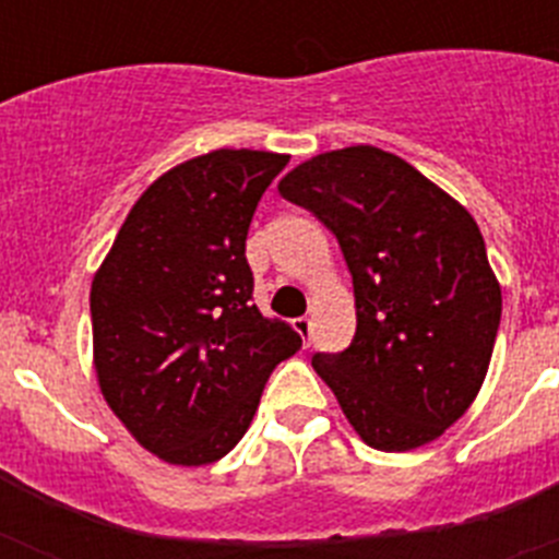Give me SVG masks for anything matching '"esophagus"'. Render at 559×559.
Here are the masks:
<instances>
[{"label": "esophagus", "instance_id": "1", "mask_svg": "<svg viewBox=\"0 0 559 559\" xmlns=\"http://www.w3.org/2000/svg\"><path fill=\"white\" fill-rule=\"evenodd\" d=\"M294 330L302 335L305 341H310V333H313V322H310L308 316H299V319H294Z\"/></svg>", "mask_w": 559, "mask_h": 559}]
</instances>
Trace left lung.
Instances as JSON below:
<instances>
[{"instance_id": "obj_1", "label": "left lung", "mask_w": 559, "mask_h": 559, "mask_svg": "<svg viewBox=\"0 0 559 559\" xmlns=\"http://www.w3.org/2000/svg\"><path fill=\"white\" fill-rule=\"evenodd\" d=\"M276 190L338 240L355 338L316 374L374 451L403 453L462 417L490 369L501 285L476 221L408 162L372 145L319 153Z\"/></svg>"}]
</instances>
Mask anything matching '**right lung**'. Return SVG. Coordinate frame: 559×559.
<instances>
[{"instance_id":"1","label":"right lung","mask_w":559,"mask_h":559,"mask_svg":"<svg viewBox=\"0 0 559 559\" xmlns=\"http://www.w3.org/2000/svg\"><path fill=\"white\" fill-rule=\"evenodd\" d=\"M221 151L170 167L131 206L92 280V347L108 408L162 462L224 459L251 426L265 380L302 335L251 302L246 235L288 165Z\"/></svg>"}]
</instances>
